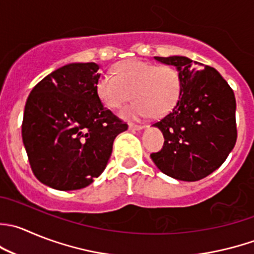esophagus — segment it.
Listing matches in <instances>:
<instances>
[{
  "label": "esophagus",
  "instance_id": "34e87169",
  "mask_svg": "<svg viewBox=\"0 0 254 254\" xmlns=\"http://www.w3.org/2000/svg\"><path fill=\"white\" fill-rule=\"evenodd\" d=\"M129 129H130V130H132V131H140V130L144 129V127H141V125L129 124Z\"/></svg>",
  "mask_w": 254,
  "mask_h": 254
}]
</instances>
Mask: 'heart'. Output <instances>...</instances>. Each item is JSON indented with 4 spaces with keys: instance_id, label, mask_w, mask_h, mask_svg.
<instances>
[{
    "instance_id": "b5f03b06",
    "label": "heart",
    "mask_w": 254,
    "mask_h": 254,
    "mask_svg": "<svg viewBox=\"0 0 254 254\" xmlns=\"http://www.w3.org/2000/svg\"><path fill=\"white\" fill-rule=\"evenodd\" d=\"M115 75L103 74L97 82V95L109 109H119L132 98L136 102L125 108L127 119H145L154 113L164 117L176 105L181 93V77L171 65L130 59L115 67Z\"/></svg>"
}]
</instances>
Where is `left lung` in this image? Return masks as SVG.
<instances>
[{
	"mask_svg": "<svg viewBox=\"0 0 254 254\" xmlns=\"http://www.w3.org/2000/svg\"><path fill=\"white\" fill-rule=\"evenodd\" d=\"M155 59L176 67L182 85L176 105L154 124L165 141L150 157L167 176L197 181L218 169L235 147V94L215 68L182 56Z\"/></svg>",
	"mask_w": 254,
	"mask_h": 254,
	"instance_id": "obj_1",
	"label": "left lung"
}]
</instances>
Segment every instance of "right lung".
Masks as SVG:
<instances>
[{
    "label": "right lung",
    "mask_w": 254,
    "mask_h": 254,
    "mask_svg": "<svg viewBox=\"0 0 254 254\" xmlns=\"http://www.w3.org/2000/svg\"><path fill=\"white\" fill-rule=\"evenodd\" d=\"M99 78L97 63H70L43 78L27 99L22 140L34 176L52 189L92 184L127 129L98 98Z\"/></svg>",
    "instance_id": "obj_1"
}]
</instances>
